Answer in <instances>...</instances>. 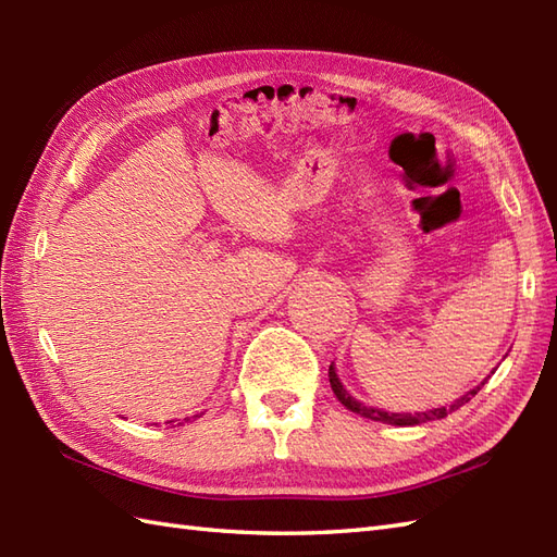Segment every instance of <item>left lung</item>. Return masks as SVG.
Masks as SVG:
<instances>
[{
    "instance_id": "1",
    "label": "left lung",
    "mask_w": 557,
    "mask_h": 557,
    "mask_svg": "<svg viewBox=\"0 0 557 557\" xmlns=\"http://www.w3.org/2000/svg\"><path fill=\"white\" fill-rule=\"evenodd\" d=\"M327 375H330V387H333L335 397H337V399L342 401V405H345L349 411L359 413V417H363V419L381 421V423H389V425H419V423L433 421V419H445L449 411H455V409H459L461 405H467V401L479 393L481 385L486 383V381H483V383L476 385L474 389H469L467 395H461L459 399H455L449 407H437V409H429V411H413V413H409V411H385V409H375V407L363 405V401H359L357 397H351L349 389H347L345 385H342V381L337 377L335 363H330Z\"/></svg>"
}]
</instances>
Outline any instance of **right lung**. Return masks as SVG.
Instances as JSON below:
<instances>
[{"instance_id":"obj_1","label":"right lung","mask_w":557,"mask_h":557,"mask_svg":"<svg viewBox=\"0 0 557 557\" xmlns=\"http://www.w3.org/2000/svg\"><path fill=\"white\" fill-rule=\"evenodd\" d=\"M184 421H188V417H186V419H184ZM168 423H174V421H168ZM176 425H182V423H176Z\"/></svg>"}]
</instances>
